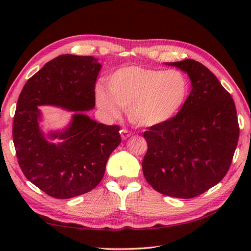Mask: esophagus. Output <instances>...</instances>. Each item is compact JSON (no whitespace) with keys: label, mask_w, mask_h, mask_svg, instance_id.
<instances>
[{"label":"esophagus","mask_w":251,"mask_h":251,"mask_svg":"<svg viewBox=\"0 0 251 251\" xmlns=\"http://www.w3.org/2000/svg\"><path fill=\"white\" fill-rule=\"evenodd\" d=\"M120 135H121V138L124 139V140H126V139H127L129 137H131L133 134L131 133V132H129L127 130H121L120 131Z\"/></svg>","instance_id":"esophagus-1"}]
</instances>
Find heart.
<instances>
[{
	"instance_id": "1",
	"label": "heart",
	"mask_w": 251,
	"mask_h": 251,
	"mask_svg": "<svg viewBox=\"0 0 251 251\" xmlns=\"http://www.w3.org/2000/svg\"><path fill=\"white\" fill-rule=\"evenodd\" d=\"M107 89L101 85L96 88V102L102 112L117 118L122 108L134 126L152 127L172 121L182 111L189 82L179 70L126 66L109 76Z\"/></svg>"
}]
</instances>
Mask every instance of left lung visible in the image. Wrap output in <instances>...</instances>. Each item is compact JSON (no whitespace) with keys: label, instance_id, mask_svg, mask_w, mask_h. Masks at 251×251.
<instances>
[{"label":"left lung","instance_id":"obj_1","mask_svg":"<svg viewBox=\"0 0 251 251\" xmlns=\"http://www.w3.org/2000/svg\"><path fill=\"white\" fill-rule=\"evenodd\" d=\"M185 72L192 90L182 111L144 132L148 151L143 173L155 191L189 199L221 182L233 158L240 129L231 95L194 59L165 63Z\"/></svg>","mask_w":251,"mask_h":251}]
</instances>
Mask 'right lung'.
Listing matches in <instances>:
<instances>
[{
  "label": "right lung",
  "mask_w": 251,
  "mask_h": 251,
  "mask_svg": "<svg viewBox=\"0 0 251 251\" xmlns=\"http://www.w3.org/2000/svg\"><path fill=\"white\" fill-rule=\"evenodd\" d=\"M102 66L93 56L64 54L27 79L17 103L13 138L20 168L49 196L69 199L94 189L109 155L121 143L118 126L85 115L95 107V84ZM75 111L63 129H41L38 106Z\"/></svg>",
  "instance_id": "obj_1"
}]
</instances>
